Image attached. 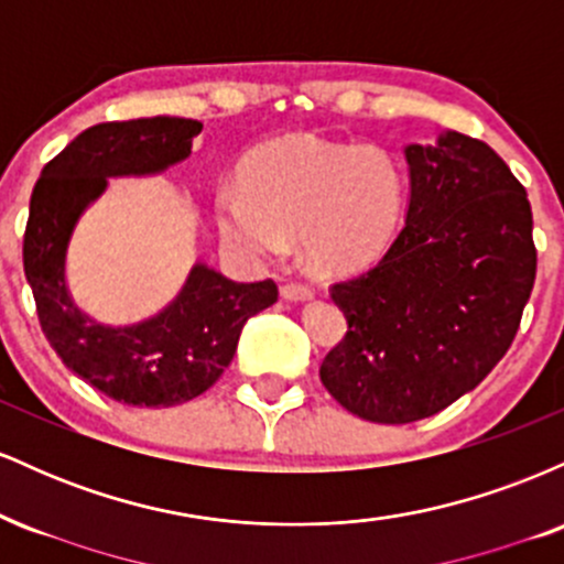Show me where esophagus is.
I'll use <instances>...</instances> for the list:
<instances>
[{
    "label": "esophagus",
    "mask_w": 564,
    "mask_h": 564,
    "mask_svg": "<svg viewBox=\"0 0 564 564\" xmlns=\"http://www.w3.org/2000/svg\"><path fill=\"white\" fill-rule=\"evenodd\" d=\"M281 296H283V300H289V302H304V300H313V289H310L307 283L291 281V283H283V286H281Z\"/></svg>",
    "instance_id": "esophagus-1"
}]
</instances>
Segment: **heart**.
Returning a JSON list of instances; mask_svg holds the SVG:
<instances>
[{
    "instance_id": "heart-1",
    "label": "heart",
    "mask_w": 564,
    "mask_h": 564,
    "mask_svg": "<svg viewBox=\"0 0 564 564\" xmlns=\"http://www.w3.org/2000/svg\"><path fill=\"white\" fill-rule=\"evenodd\" d=\"M405 180L373 145L286 138L260 148L243 172V193L217 196L219 230L243 254L275 260L286 238L326 273L373 262L398 230Z\"/></svg>"
}]
</instances>
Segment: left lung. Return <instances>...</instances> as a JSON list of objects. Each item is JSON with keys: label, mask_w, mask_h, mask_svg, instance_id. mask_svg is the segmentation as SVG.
Listing matches in <instances>:
<instances>
[{"label": "left lung", "mask_w": 564, "mask_h": 564, "mask_svg": "<svg viewBox=\"0 0 564 564\" xmlns=\"http://www.w3.org/2000/svg\"><path fill=\"white\" fill-rule=\"evenodd\" d=\"M405 225L366 273L332 286L345 339L321 381L349 413L411 424L475 390L507 355L535 283L525 187L462 132L408 145Z\"/></svg>", "instance_id": "left-lung-1"}]
</instances>
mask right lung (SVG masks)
<instances>
[{
	"mask_svg": "<svg viewBox=\"0 0 564 564\" xmlns=\"http://www.w3.org/2000/svg\"><path fill=\"white\" fill-rule=\"evenodd\" d=\"M200 129L177 116L95 124L44 166L31 193L23 270L42 332L76 377L116 403L170 408L198 398L230 366L243 323L278 300L270 278L236 283L200 262L170 307L134 326H102L68 296L70 232L108 177L164 172L187 159Z\"/></svg>",
	"mask_w": 564,
	"mask_h": 564,
	"instance_id": "1",
	"label": "right lung"
}]
</instances>
